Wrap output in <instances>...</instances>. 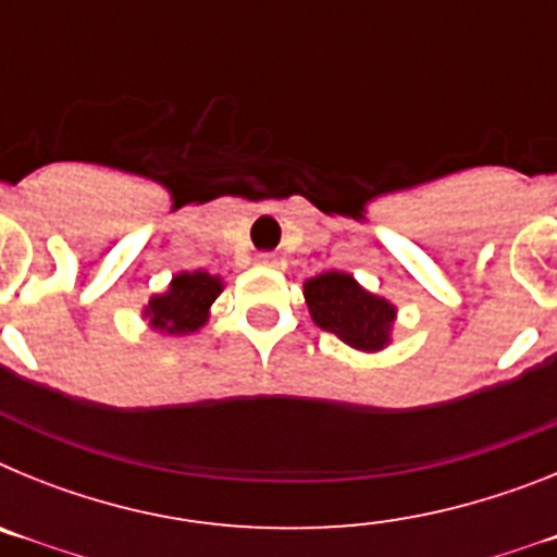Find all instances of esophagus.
<instances>
[{
	"instance_id": "obj_1",
	"label": "esophagus",
	"mask_w": 557,
	"mask_h": 557,
	"mask_svg": "<svg viewBox=\"0 0 557 557\" xmlns=\"http://www.w3.org/2000/svg\"><path fill=\"white\" fill-rule=\"evenodd\" d=\"M256 262L264 264V268H270V264H275V256L273 253H259V256H256Z\"/></svg>"
}]
</instances>
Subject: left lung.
Instances as JSON below:
<instances>
[{
    "instance_id": "left-lung-1",
    "label": "left lung",
    "mask_w": 557,
    "mask_h": 557,
    "mask_svg": "<svg viewBox=\"0 0 557 557\" xmlns=\"http://www.w3.org/2000/svg\"><path fill=\"white\" fill-rule=\"evenodd\" d=\"M304 298L312 321L357 351H382L391 343L396 307L359 287L354 275L339 270L314 275L304 284Z\"/></svg>"
}]
</instances>
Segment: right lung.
Segmentation results:
<instances>
[{
    "instance_id": "1",
    "label": "right lung",
    "mask_w": 557,
    "mask_h": 557,
    "mask_svg": "<svg viewBox=\"0 0 557 557\" xmlns=\"http://www.w3.org/2000/svg\"><path fill=\"white\" fill-rule=\"evenodd\" d=\"M223 293V278L211 275L206 270L195 273L172 275L170 289L161 295H152L150 304L145 307V318L150 321V329L172 337L198 332L209 321L211 304L218 301Z\"/></svg>"
}]
</instances>
